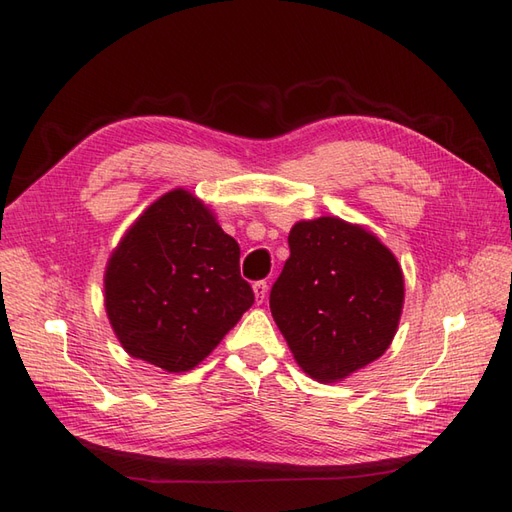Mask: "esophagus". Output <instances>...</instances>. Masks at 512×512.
<instances>
[{
	"label": "esophagus",
	"instance_id": "34e87169",
	"mask_svg": "<svg viewBox=\"0 0 512 512\" xmlns=\"http://www.w3.org/2000/svg\"><path fill=\"white\" fill-rule=\"evenodd\" d=\"M267 290H269V284L265 280H260L254 284V294H256V303H262L267 299Z\"/></svg>",
	"mask_w": 512,
	"mask_h": 512
}]
</instances>
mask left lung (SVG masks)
Segmentation results:
<instances>
[{"label":"left lung","mask_w":512,"mask_h":512,"mask_svg":"<svg viewBox=\"0 0 512 512\" xmlns=\"http://www.w3.org/2000/svg\"><path fill=\"white\" fill-rule=\"evenodd\" d=\"M288 245L269 305L305 374L333 382L376 361L391 346L404 307L395 256L339 218L294 224Z\"/></svg>","instance_id":"8db88e82"}]
</instances>
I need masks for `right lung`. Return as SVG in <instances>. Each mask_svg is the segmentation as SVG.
Here are the masks:
<instances>
[{"mask_svg":"<svg viewBox=\"0 0 512 512\" xmlns=\"http://www.w3.org/2000/svg\"><path fill=\"white\" fill-rule=\"evenodd\" d=\"M239 256L190 192L156 200L106 267V314L121 346L166 371L196 367L254 303Z\"/></svg>","mask_w":512,"mask_h":512,"instance_id":"1","label":"right lung"}]
</instances>
